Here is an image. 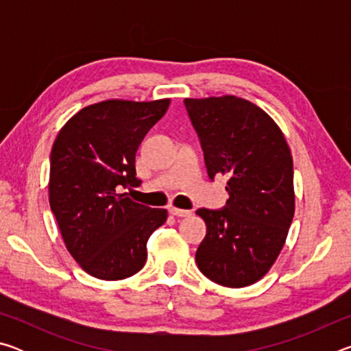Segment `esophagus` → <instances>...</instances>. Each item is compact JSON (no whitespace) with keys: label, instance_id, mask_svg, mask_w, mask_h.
<instances>
[{"label":"esophagus","instance_id":"1","mask_svg":"<svg viewBox=\"0 0 351 351\" xmlns=\"http://www.w3.org/2000/svg\"><path fill=\"white\" fill-rule=\"evenodd\" d=\"M170 213L173 217H190L192 215V210H186V209H178V207H170Z\"/></svg>","mask_w":351,"mask_h":351}]
</instances>
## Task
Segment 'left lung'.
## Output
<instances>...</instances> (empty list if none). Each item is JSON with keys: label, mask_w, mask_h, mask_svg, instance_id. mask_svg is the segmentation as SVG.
<instances>
[{"label": "left lung", "mask_w": 351, "mask_h": 351, "mask_svg": "<svg viewBox=\"0 0 351 351\" xmlns=\"http://www.w3.org/2000/svg\"><path fill=\"white\" fill-rule=\"evenodd\" d=\"M210 180L229 178L223 209H198L207 232L197 265L212 282L243 288L274 265L294 217L293 156L266 112L235 96L184 100Z\"/></svg>", "instance_id": "8db88e82"}]
</instances>
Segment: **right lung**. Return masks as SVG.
<instances>
[{"instance_id": "1", "label": "right lung", "mask_w": 351, "mask_h": 351, "mask_svg": "<svg viewBox=\"0 0 351 351\" xmlns=\"http://www.w3.org/2000/svg\"><path fill=\"white\" fill-rule=\"evenodd\" d=\"M170 99L105 100L80 110L58 132L51 152L49 204L64 245L80 268L122 280L144 268L147 241L165 209L134 203L136 152Z\"/></svg>"}]
</instances>
